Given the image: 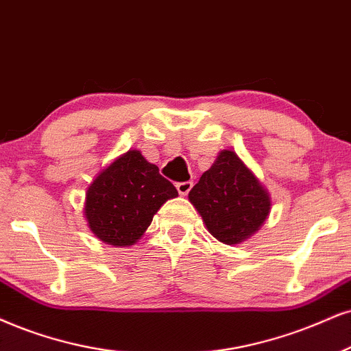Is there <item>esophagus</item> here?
Returning a JSON list of instances; mask_svg holds the SVG:
<instances>
[{"label": "esophagus", "instance_id": "34e87169", "mask_svg": "<svg viewBox=\"0 0 351 351\" xmlns=\"http://www.w3.org/2000/svg\"><path fill=\"white\" fill-rule=\"evenodd\" d=\"M176 187H177V192H179L180 195L185 197L190 192V190H192L193 182H190V180H187V182H177Z\"/></svg>", "mask_w": 351, "mask_h": 351}]
</instances>
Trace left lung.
Masks as SVG:
<instances>
[{
	"mask_svg": "<svg viewBox=\"0 0 351 351\" xmlns=\"http://www.w3.org/2000/svg\"><path fill=\"white\" fill-rule=\"evenodd\" d=\"M189 200L211 236L224 244H239L261 229L270 213V195L234 151L224 149Z\"/></svg>",
	"mask_w": 351,
	"mask_h": 351,
	"instance_id": "1",
	"label": "left lung"
}]
</instances>
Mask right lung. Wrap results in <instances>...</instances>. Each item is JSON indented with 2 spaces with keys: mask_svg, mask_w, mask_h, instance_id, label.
Here are the masks:
<instances>
[{
  "mask_svg": "<svg viewBox=\"0 0 351 351\" xmlns=\"http://www.w3.org/2000/svg\"><path fill=\"white\" fill-rule=\"evenodd\" d=\"M179 193L159 169L132 149L99 174L86 192L88 226L102 242L133 245L169 198Z\"/></svg>",
  "mask_w": 351,
  "mask_h": 351,
  "instance_id": "add662e5",
  "label": "right lung"
}]
</instances>
